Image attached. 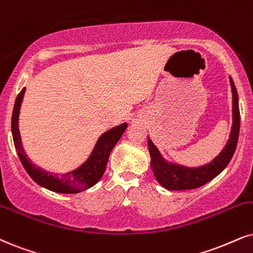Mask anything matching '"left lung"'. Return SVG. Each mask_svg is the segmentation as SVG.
<instances>
[{
    "instance_id": "8db88e82",
    "label": "left lung",
    "mask_w": 253,
    "mask_h": 253,
    "mask_svg": "<svg viewBox=\"0 0 253 253\" xmlns=\"http://www.w3.org/2000/svg\"><path fill=\"white\" fill-rule=\"evenodd\" d=\"M230 85L232 92V127L230 137L224 148L209 164L201 167H185L177 164H171L165 160L152 140L148 137V149L150 154V167L154 172L156 181L168 190H188L196 189L208 183L217 175L224 170L231 161L233 153L237 147L239 127H241V114L238 106V94L232 78L230 77Z\"/></svg>"
}]
</instances>
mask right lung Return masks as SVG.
<instances>
[{
	"instance_id": "add662e5",
	"label": "right lung",
	"mask_w": 253,
	"mask_h": 253,
	"mask_svg": "<svg viewBox=\"0 0 253 253\" xmlns=\"http://www.w3.org/2000/svg\"><path fill=\"white\" fill-rule=\"evenodd\" d=\"M25 87L22 88L20 94L16 98L11 117V133L16 152L29 176L41 187L60 194H77L93 187L104 175L111 150L123 136L125 129L127 128V123L113 127L101 134L87 160L75 170L64 174H53L33 164L22 145L20 128H18V117H20Z\"/></svg>"
}]
</instances>
